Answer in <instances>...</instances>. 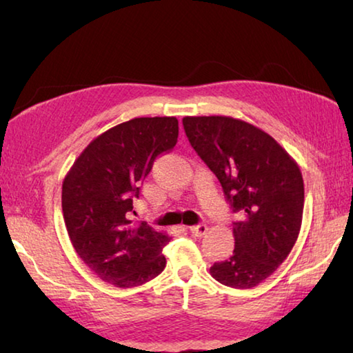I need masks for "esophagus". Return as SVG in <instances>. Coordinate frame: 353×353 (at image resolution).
<instances>
[{"instance_id":"1","label":"esophagus","mask_w":353,"mask_h":353,"mask_svg":"<svg viewBox=\"0 0 353 353\" xmlns=\"http://www.w3.org/2000/svg\"><path fill=\"white\" fill-rule=\"evenodd\" d=\"M207 230H208V227L205 224H198V225L190 227V232L194 236H204L207 234Z\"/></svg>"}]
</instances>
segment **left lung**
<instances>
[{"label":"left lung","mask_w":353,"mask_h":353,"mask_svg":"<svg viewBox=\"0 0 353 353\" xmlns=\"http://www.w3.org/2000/svg\"><path fill=\"white\" fill-rule=\"evenodd\" d=\"M185 134L241 219L235 249L214 263V280L254 288L282 265L301 232L303 179L294 159L265 130L232 117H183Z\"/></svg>","instance_id":"obj_1"}]
</instances>
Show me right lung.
Listing matches in <instances>:
<instances>
[{
	"label": "right lung",
	"instance_id": "obj_1",
	"mask_svg": "<svg viewBox=\"0 0 353 353\" xmlns=\"http://www.w3.org/2000/svg\"><path fill=\"white\" fill-rule=\"evenodd\" d=\"M176 117H141L90 141L62 183V212L79 259L118 288L149 282L165 270L170 236L140 223L130 225L132 198L159 154L176 146Z\"/></svg>",
	"mask_w": 353,
	"mask_h": 353
}]
</instances>
